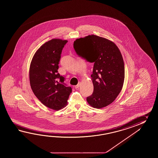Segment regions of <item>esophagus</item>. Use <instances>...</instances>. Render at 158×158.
<instances>
[{"instance_id": "1", "label": "esophagus", "mask_w": 158, "mask_h": 158, "mask_svg": "<svg viewBox=\"0 0 158 158\" xmlns=\"http://www.w3.org/2000/svg\"><path fill=\"white\" fill-rule=\"evenodd\" d=\"M80 84L81 82H79L77 85H76V86H75V88H76V89H78L79 87H80Z\"/></svg>"}]
</instances>
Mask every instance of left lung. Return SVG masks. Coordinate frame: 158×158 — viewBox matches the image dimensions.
Masks as SVG:
<instances>
[{"label": "left lung", "instance_id": "8db88e82", "mask_svg": "<svg viewBox=\"0 0 158 158\" xmlns=\"http://www.w3.org/2000/svg\"><path fill=\"white\" fill-rule=\"evenodd\" d=\"M73 47L79 56L94 63L91 75L94 91L86 99L88 103L98 109L111 104L124 81V63L119 48L112 41L95 35L76 40Z\"/></svg>", "mask_w": 158, "mask_h": 158}]
</instances>
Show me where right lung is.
I'll return each instance as SVG.
<instances>
[{"label": "right lung", "mask_w": 158, "mask_h": 158, "mask_svg": "<svg viewBox=\"0 0 158 158\" xmlns=\"http://www.w3.org/2000/svg\"><path fill=\"white\" fill-rule=\"evenodd\" d=\"M67 42L55 38L42 44L34 55L29 68L34 94L45 106L56 111L66 106L72 90L57 71L61 51Z\"/></svg>", "instance_id": "right-lung-1"}]
</instances>
